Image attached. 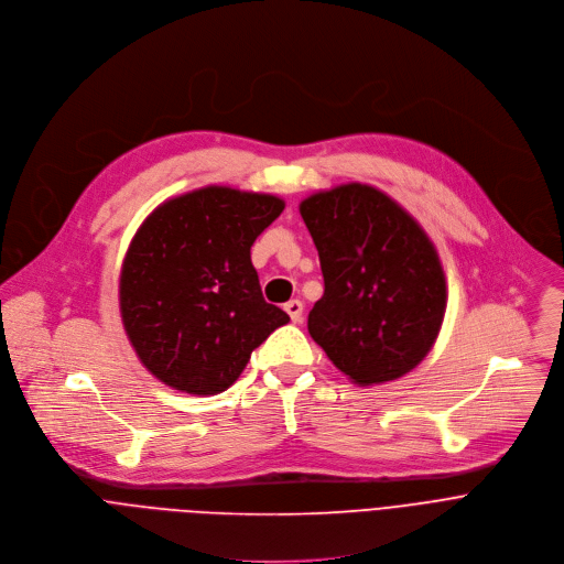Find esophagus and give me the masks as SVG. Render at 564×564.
<instances>
[{"instance_id": "34e87169", "label": "esophagus", "mask_w": 564, "mask_h": 564, "mask_svg": "<svg viewBox=\"0 0 564 564\" xmlns=\"http://www.w3.org/2000/svg\"><path fill=\"white\" fill-rule=\"evenodd\" d=\"M284 311L289 313V317L297 324V322H302V311H304V304L300 302V300H289L286 304H284Z\"/></svg>"}]
</instances>
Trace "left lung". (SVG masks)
<instances>
[{
    "label": "left lung",
    "mask_w": 564,
    "mask_h": 564,
    "mask_svg": "<svg viewBox=\"0 0 564 564\" xmlns=\"http://www.w3.org/2000/svg\"><path fill=\"white\" fill-rule=\"evenodd\" d=\"M300 215L324 278V295L308 313L313 340L360 387L415 369L446 311L444 271L420 224L360 182L313 193Z\"/></svg>",
    "instance_id": "1"
}]
</instances>
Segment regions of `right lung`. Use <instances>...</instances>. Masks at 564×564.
<instances>
[{
    "instance_id": "right-lung-1",
    "label": "right lung",
    "mask_w": 564,
    "mask_h": 564,
    "mask_svg": "<svg viewBox=\"0 0 564 564\" xmlns=\"http://www.w3.org/2000/svg\"><path fill=\"white\" fill-rule=\"evenodd\" d=\"M284 210L267 193L204 186L160 204L120 275L124 330L140 362L193 395L227 391L289 315L262 295L256 238Z\"/></svg>"
}]
</instances>
